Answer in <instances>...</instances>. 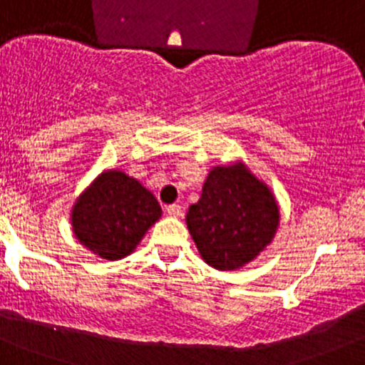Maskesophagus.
Instances as JSON below:
<instances>
[{
  "mask_svg": "<svg viewBox=\"0 0 365 365\" xmlns=\"http://www.w3.org/2000/svg\"><path fill=\"white\" fill-rule=\"evenodd\" d=\"M167 214L168 216H174V217H179L182 214V207L179 204H172L167 207Z\"/></svg>",
  "mask_w": 365,
  "mask_h": 365,
  "instance_id": "34e87169",
  "label": "esophagus"
}]
</instances>
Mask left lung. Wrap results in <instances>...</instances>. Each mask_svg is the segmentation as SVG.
<instances>
[{
  "label": "left lung",
  "instance_id": "left-lung-1",
  "mask_svg": "<svg viewBox=\"0 0 365 365\" xmlns=\"http://www.w3.org/2000/svg\"><path fill=\"white\" fill-rule=\"evenodd\" d=\"M279 210L264 182L244 165L216 167L190 205V234L210 267L234 270L258 257L276 234Z\"/></svg>",
  "mask_w": 365,
  "mask_h": 365
}]
</instances>
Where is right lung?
Here are the masks:
<instances>
[{
  "label": "right lung",
  "instance_id": "obj_1",
  "mask_svg": "<svg viewBox=\"0 0 365 365\" xmlns=\"http://www.w3.org/2000/svg\"><path fill=\"white\" fill-rule=\"evenodd\" d=\"M161 216L155 195L123 172L101 174L71 210L75 237L101 258L118 260L135 250Z\"/></svg>",
  "mask_w": 365,
  "mask_h": 365
}]
</instances>
